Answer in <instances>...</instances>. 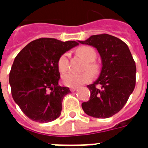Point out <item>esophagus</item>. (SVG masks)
I'll return each mask as SVG.
<instances>
[{
    "label": "esophagus",
    "instance_id": "esophagus-1",
    "mask_svg": "<svg viewBox=\"0 0 148 148\" xmlns=\"http://www.w3.org/2000/svg\"><path fill=\"white\" fill-rule=\"evenodd\" d=\"M77 89V87H71V88H70V90H71V92H74V91H75Z\"/></svg>",
    "mask_w": 148,
    "mask_h": 148
}]
</instances>
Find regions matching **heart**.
I'll list each match as a JSON object with an SVG mask.
<instances>
[{"mask_svg": "<svg viewBox=\"0 0 148 148\" xmlns=\"http://www.w3.org/2000/svg\"><path fill=\"white\" fill-rule=\"evenodd\" d=\"M77 53L82 57H83L87 61L86 65V70H90L93 74H97L99 72V66L95 62L97 58L96 51L90 46H82L77 48ZM57 66L58 71L61 73H65L69 69V55L64 53L58 58L57 62ZM93 79V74L90 71H86L82 74H77L74 72H69L64 74L62 77V82L66 86L77 87L83 84L88 83Z\"/></svg>", "mask_w": 148, "mask_h": 148, "instance_id": "1", "label": "heart"}]
</instances>
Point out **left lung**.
I'll use <instances>...</instances> for the list:
<instances>
[{"mask_svg": "<svg viewBox=\"0 0 148 148\" xmlns=\"http://www.w3.org/2000/svg\"><path fill=\"white\" fill-rule=\"evenodd\" d=\"M79 42L96 47L102 60L98 79L87 86L90 97L82 104V109L90 116L110 117L121 111L133 92L136 62L127 44L113 36L95 35Z\"/></svg>", "mask_w": 148, "mask_h": 148, "instance_id": "left-lung-1", "label": "left lung"}]
</instances>
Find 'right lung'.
Returning a JSON list of instances; mask_svg holds the SVG:
<instances>
[{
	"mask_svg": "<svg viewBox=\"0 0 148 148\" xmlns=\"http://www.w3.org/2000/svg\"><path fill=\"white\" fill-rule=\"evenodd\" d=\"M77 45L76 41L40 38L29 42L15 58L9 73L12 96L31 120L47 123L60 116L62 99L71 91L58 86L57 62Z\"/></svg>",
	"mask_w": 148,
	"mask_h": 148,
	"instance_id": "add662e5",
	"label": "right lung"
}]
</instances>
